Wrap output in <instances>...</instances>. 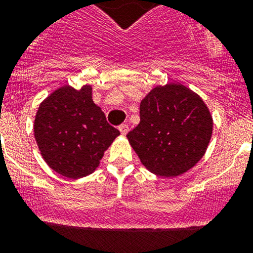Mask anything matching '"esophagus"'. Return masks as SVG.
I'll use <instances>...</instances> for the list:
<instances>
[{"mask_svg": "<svg viewBox=\"0 0 253 253\" xmlns=\"http://www.w3.org/2000/svg\"><path fill=\"white\" fill-rule=\"evenodd\" d=\"M118 129H120V132L122 133V135H126V133L129 131V127H128V125L124 124V125H121V126L118 127Z\"/></svg>", "mask_w": 253, "mask_h": 253, "instance_id": "esophagus-1", "label": "esophagus"}]
</instances>
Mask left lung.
I'll list each match as a JSON object with an SVG mask.
<instances>
[{"mask_svg": "<svg viewBox=\"0 0 253 253\" xmlns=\"http://www.w3.org/2000/svg\"><path fill=\"white\" fill-rule=\"evenodd\" d=\"M203 98L178 83L158 85L140 103V124L127 133L142 166L160 177H177L199 163L212 135Z\"/></svg>", "mask_w": 253, "mask_h": 253, "instance_id": "8db88e82", "label": "left lung"}]
</instances>
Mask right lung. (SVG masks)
Segmentation results:
<instances>
[{
	"label": "right lung",
	"instance_id": "1",
	"mask_svg": "<svg viewBox=\"0 0 253 253\" xmlns=\"http://www.w3.org/2000/svg\"><path fill=\"white\" fill-rule=\"evenodd\" d=\"M91 86L58 87L39 105L34 137L45 163L67 178H83L100 164L104 151L120 135L93 102Z\"/></svg>",
	"mask_w": 253,
	"mask_h": 253
}]
</instances>
